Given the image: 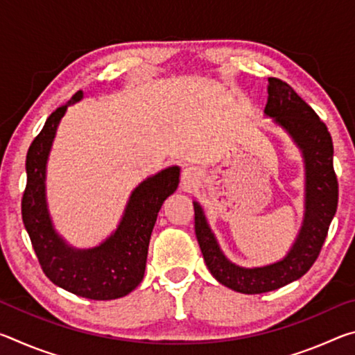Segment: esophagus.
<instances>
[{
  "instance_id": "obj_1",
  "label": "esophagus",
  "mask_w": 355,
  "mask_h": 355,
  "mask_svg": "<svg viewBox=\"0 0 355 355\" xmlns=\"http://www.w3.org/2000/svg\"><path fill=\"white\" fill-rule=\"evenodd\" d=\"M197 175H199V173L196 172V169H192V167H189V169H184V172H183L184 188H191V186H194V183L197 182Z\"/></svg>"
}]
</instances>
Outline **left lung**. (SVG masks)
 Masks as SVG:
<instances>
[{"mask_svg":"<svg viewBox=\"0 0 355 355\" xmlns=\"http://www.w3.org/2000/svg\"><path fill=\"white\" fill-rule=\"evenodd\" d=\"M268 94L264 114L291 135L305 161V218L293 249L269 266L239 268L222 254L200 205L194 203L196 236L209 272L219 284L244 294L268 293L302 277L320 255L338 205L334 144L326 123L279 78H269Z\"/></svg>","mask_w":355,"mask_h":355,"instance_id":"obj_1","label":"left lung"}]
</instances>
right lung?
I'll list each match as a JSON object with an SVG mask.
<instances>
[{"mask_svg": "<svg viewBox=\"0 0 355 355\" xmlns=\"http://www.w3.org/2000/svg\"><path fill=\"white\" fill-rule=\"evenodd\" d=\"M83 92L73 95L81 100ZM71 103V101H70ZM67 105L50 114L26 155V188L21 197L23 224L31 238L42 271L53 284L76 296L110 300L127 296L141 284L146 272L150 235L163 202L178 186L177 166L147 178L133 191L114 235L98 248H69L53 230L45 200V167L59 120Z\"/></svg>", "mask_w": 355, "mask_h": 355, "instance_id": "right-lung-1", "label": "right lung"}]
</instances>
